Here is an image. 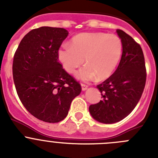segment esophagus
<instances>
[{
    "instance_id": "1",
    "label": "esophagus",
    "mask_w": 158,
    "mask_h": 158,
    "mask_svg": "<svg viewBox=\"0 0 158 158\" xmlns=\"http://www.w3.org/2000/svg\"><path fill=\"white\" fill-rule=\"evenodd\" d=\"M87 89H88L87 85H85V84H81V89L83 90V91L86 90Z\"/></svg>"
}]
</instances>
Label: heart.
<instances>
[{
	"label": "heart",
	"instance_id": "heart-1",
	"mask_svg": "<svg viewBox=\"0 0 158 158\" xmlns=\"http://www.w3.org/2000/svg\"><path fill=\"white\" fill-rule=\"evenodd\" d=\"M123 53L122 41L115 35L104 32H84L73 38L70 45L58 49V58L69 73H73L83 64L76 77L82 81L95 78L104 81L113 74Z\"/></svg>",
	"mask_w": 158,
	"mask_h": 158
}]
</instances>
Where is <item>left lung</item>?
I'll list each match as a JSON object with an SVG mask.
<instances>
[{"mask_svg":"<svg viewBox=\"0 0 158 158\" xmlns=\"http://www.w3.org/2000/svg\"><path fill=\"white\" fill-rule=\"evenodd\" d=\"M123 54L118 68L110 77L96 86L103 100L89 106L94 119L103 123H115L133 111L142 96L146 81V69L142 47L120 29Z\"/></svg>","mask_w":158,"mask_h":158,"instance_id":"obj_1","label":"left lung"}]
</instances>
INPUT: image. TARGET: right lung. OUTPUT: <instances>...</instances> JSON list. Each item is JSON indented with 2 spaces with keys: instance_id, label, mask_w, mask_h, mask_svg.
<instances>
[{
  "instance_id": "right-lung-1",
  "label": "right lung",
  "mask_w": 158,
  "mask_h": 158,
  "mask_svg": "<svg viewBox=\"0 0 158 158\" xmlns=\"http://www.w3.org/2000/svg\"><path fill=\"white\" fill-rule=\"evenodd\" d=\"M61 27L33 29L14 54L12 75L16 93L27 111L40 120L58 123L81 92L79 82L62 68L58 51L68 36Z\"/></svg>"
}]
</instances>
